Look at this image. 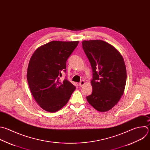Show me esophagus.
Wrapping results in <instances>:
<instances>
[{
	"mask_svg": "<svg viewBox=\"0 0 150 150\" xmlns=\"http://www.w3.org/2000/svg\"><path fill=\"white\" fill-rule=\"evenodd\" d=\"M85 84V82L84 81H81L80 82V83H79V86H80L81 87H82Z\"/></svg>",
	"mask_w": 150,
	"mask_h": 150,
	"instance_id": "esophagus-1",
	"label": "esophagus"
}]
</instances>
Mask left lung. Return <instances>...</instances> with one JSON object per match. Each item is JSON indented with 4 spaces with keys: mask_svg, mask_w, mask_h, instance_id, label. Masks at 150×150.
I'll list each match as a JSON object with an SVG mask.
<instances>
[{
    "mask_svg": "<svg viewBox=\"0 0 150 150\" xmlns=\"http://www.w3.org/2000/svg\"><path fill=\"white\" fill-rule=\"evenodd\" d=\"M82 44L93 71L92 92L86 99L96 110L108 111L124 92L127 71L124 59L114 46L104 40H83Z\"/></svg>",
    "mask_w": 150,
    "mask_h": 150,
    "instance_id": "1",
    "label": "left lung"
}]
</instances>
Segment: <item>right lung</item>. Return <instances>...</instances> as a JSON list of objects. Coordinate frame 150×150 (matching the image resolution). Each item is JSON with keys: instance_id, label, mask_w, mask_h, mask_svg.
<instances>
[{"instance_id": "1", "label": "right lung", "mask_w": 150, "mask_h": 150, "mask_svg": "<svg viewBox=\"0 0 150 150\" xmlns=\"http://www.w3.org/2000/svg\"><path fill=\"white\" fill-rule=\"evenodd\" d=\"M79 41H51L40 46L32 55L27 70L29 87L39 107L49 112L63 108L76 87L59 80L66 62Z\"/></svg>"}]
</instances>
